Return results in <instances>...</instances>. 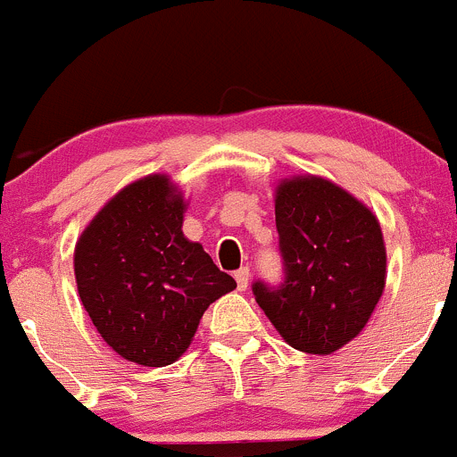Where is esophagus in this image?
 <instances>
[{"instance_id":"1","label":"esophagus","mask_w":457,"mask_h":457,"mask_svg":"<svg viewBox=\"0 0 457 457\" xmlns=\"http://www.w3.org/2000/svg\"><path fill=\"white\" fill-rule=\"evenodd\" d=\"M248 275H251V272H248L246 266L239 268V270H235V281H237V288H239V290H246V286H248Z\"/></svg>"}]
</instances>
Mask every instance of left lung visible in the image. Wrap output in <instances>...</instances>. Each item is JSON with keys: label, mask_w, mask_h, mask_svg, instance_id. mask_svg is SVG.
Listing matches in <instances>:
<instances>
[{"label": "left lung", "mask_w": 457, "mask_h": 457, "mask_svg": "<svg viewBox=\"0 0 457 457\" xmlns=\"http://www.w3.org/2000/svg\"><path fill=\"white\" fill-rule=\"evenodd\" d=\"M281 284L253 281L260 308L295 350L332 354L370 321L385 288L383 233L365 204L314 176L277 187Z\"/></svg>", "instance_id": "1"}]
</instances>
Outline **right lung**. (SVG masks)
I'll list each match as a JSON object with an SVG mask.
<instances>
[{
    "instance_id": "1",
    "label": "right lung",
    "mask_w": 457,
    "mask_h": 457,
    "mask_svg": "<svg viewBox=\"0 0 457 457\" xmlns=\"http://www.w3.org/2000/svg\"><path fill=\"white\" fill-rule=\"evenodd\" d=\"M182 213L169 178L147 176L112 197L74 248L79 297L107 345L131 363L180 359L204 310L237 286L182 235Z\"/></svg>"
}]
</instances>
